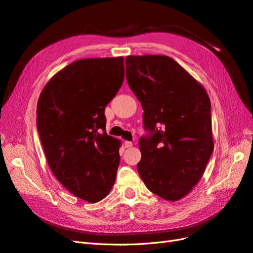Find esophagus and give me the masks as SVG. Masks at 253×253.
Instances as JSON below:
<instances>
[{"label": "esophagus", "mask_w": 253, "mask_h": 253, "mask_svg": "<svg viewBox=\"0 0 253 253\" xmlns=\"http://www.w3.org/2000/svg\"><path fill=\"white\" fill-rule=\"evenodd\" d=\"M125 147H126V148H131V147H133V142H131V141H126V142H125Z\"/></svg>", "instance_id": "obj_1"}]
</instances>
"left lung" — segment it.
Here are the masks:
<instances>
[{"instance_id": "left-lung-1", "label": "left lung", "mask_w": 253, "mask_h": 253, "mask_svg": "<svg viewBox=\"0 0 253 253\" xmlns=\"http://www.w3.org/2000/svg\"><path fill=\"white\" fill-rule=\"evenodd\" d=\"M126 81L143 109L137 170L152 193L179 201L201 180L213 152L208 94L172 58L127 56Z\"/></svg>"}]
</instances>
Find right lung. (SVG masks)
Masks as SVG:
<instances>
[{"instance_id": "add662e5", "label": "right lung", "mask_w": 253, "mask_h": 253, "mask_svg": "<svg viewBox=\"0 0 253 253\" xmlns=\"http://www.w3.org/2000/svg\"><path fill=\"white\" fill-rule=\"evenodd\" d=\"M124 57L81 59L47 82L37 127L55 177L76 197L97 203L110 193L121 141L105 132V106L125 78Z\"/></svg>"}]
</instances>
